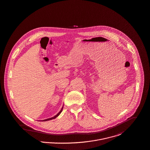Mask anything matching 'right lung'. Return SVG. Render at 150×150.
Returning <instances> with one entry per match:
<instances>
[{"label": "right lung", "mask_w": 150, "mask_h": 150, "mask_svg": "<svg viewBox=\"0 0 150 150\" xmlns=\"http://www.w3.org/2000/svg\"><path fill=\"white\" fill-rule=\"evenodd\" d=\"M62 109H63V107H62V108H61V110H60V112L56 115H55L54 117H52V118H48V119H46V120H43L42 121H47V120H53V119H55L56 118H57L59 115H60V114H61V112H62Z\"/></svg>", "instance_id": "right-lung-1"}]
</instances>
